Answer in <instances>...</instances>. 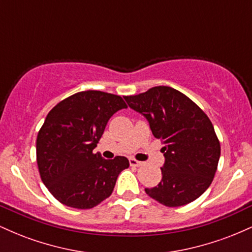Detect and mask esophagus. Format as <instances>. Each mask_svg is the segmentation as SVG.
Wrapping results in <instances>:
<instances>
[{"label": "esophagus", "mask_w": 252, "mask_h": 252, "mask_svg": "<svg viewBox=\"0 0 252 252\" xmlns=\"http://www.w3.org/2000/svg\"><path fill=\"white\" fill-rule=\"evenodd\" d=\"M129 163H130V166H132V167H140V166H142L143 164V162H141V161H137L136 160V158H129Z\"/></svg>", "instance_id": "34e87169"}]
</instances>
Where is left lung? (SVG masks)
Segmentation results:
<instances>
[{
    "mask_svg": "<svg viewBox=\"0 0 252 252\" xmlns=\"http://www.w3.org/2000/svg\"><path fill=\"white\" fill-rule=\"evenodd\" d=\"M124 99L147 118L153 135L164 146L162 179L144 189L147 194L167 207L198 199L210 187L220 158V143L207 115L169 86H155Z\"/></svg>",
    "mask_w": 252,
    "mask_h": 252,
    "instance_id": "left-lung-1",
    "label": "left lung"
}]
</instances>
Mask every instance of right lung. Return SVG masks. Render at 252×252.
<instances>
[{
	"label": "right lung",
	"instance_id": "right-lung-1",
	"mask_svg": "<svg viewBox=\"0 0 252 252\" xmlns=\"http://www.w3.org/2000/svg\"><path fill=\"white\" fill-rule=\"evenodd\" d=\"M126 108L121 96L89 90L65 98L48 112L37 134L36 162L58 201L86 210L111 195L129 161L124 156L105 160L94 149L110 117Z\"/></svg>",
	"mask_w": 252,
	"mask_h": 252
}]
</instances>
